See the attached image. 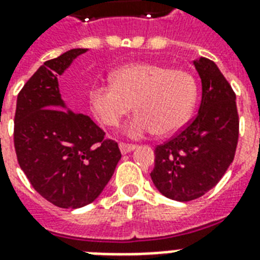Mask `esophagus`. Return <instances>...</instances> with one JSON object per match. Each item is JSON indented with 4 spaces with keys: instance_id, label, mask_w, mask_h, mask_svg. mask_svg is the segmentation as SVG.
Masks as SVG:
<instances>
[{
    "instance_id": "34e87169",
    "label": "esophagus",
    "mask_w": 260,
    "mask_h": 260,
    "mask_svg": "<svg viewBox=\"0 0 260 260\" xmlns=\"http://www.w3.org/2000/svg\"><path fill=\"white\" fill-rule=\"evenodd\" d=\"M118 147H120L121 154H128V152H131V151H134L136 148V146H134V144H125V143H120Z\"/></svg>"
}]
</instances>
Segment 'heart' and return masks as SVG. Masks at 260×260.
<instances>
[{"mask_svg": "<svg viewBox=\"0 0 260 260\" xmlns=\"http://www.w3.org/2000/svg\"><path fill=\"white\" fill-rule=\"evenodd\" d=\"M112 83L89 90L90 108L106 126H117L134 109L124 134L139 139L156 132L170 135L189 120L197 100V83L190 73L165 64L126 63L110 75Z\"/></svg>", "mask_w": 260, "mask_h": 260, "instance_id": "heart-1", "label": "heart"}]
</instances>
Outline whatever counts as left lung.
Returning a JSON list of instances; mask_svg holds the SVG:
<instances>
[{
  "label": "left lung",
  "instance_id": "obj_1",
  "mask_svg": "<svg viewBox=\"0 0 260 260\" xmlns=\"http://www.w3.org/2000/svg\"><path fill=\"white\" fill-rule=\"evenodd\" d=\"M202 85L201 105L193 121L155 148L151 179L175 201H191L213 189L235 158L239 139L236 95L209 59L193 62Z\"/></svg>",
  "mask_w": 260,
  "mask_h": 260
}]
</instances>
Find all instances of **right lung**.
<instances>
[{
	"instance_id": "right-lung-1",
	"label": "right lung",
	"mask_w": 260,
	"mask_h": 260,
	"mask_svg": "<svg viewBox=\"0 0 260 260\" xmlns=\"http://www.w3.org/2000/svg\"><path fill=\"white\" fill-rule=\"evenodd\" d=\"M87 48H73L43 63L18 93L14 148L30 185L51 204L77 209L100 197L121 152L117 143L63 101L59 75Z\"/></svg>"
}]
</instances>
